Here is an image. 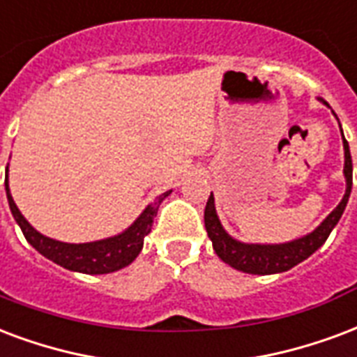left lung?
I'll return each mask as SVG.
<instances>
[{
    "label": "left lung",
    "instance_id": "obj_1",
    "mask_svg": "<svg viewBox=\"0 0 357 357\" xmlns=\"http://www.w3.org/2000/svg\"><path fill=\"white\" fill-rule=\"evenodd\" d=\"M324 104L329 105L327 102H324ZM342 145H344L347 192H344L339 206L321 221V225L316 227L312 232H308L303 238L291 240L286 244H245V242L234 240L221 225L218 212H215V204H213V195H210L204 210V227L219 259L225 261L227 265H231L232 268L242 271V273L276 274L286 273L295 265H299L305 259H308L318 248H321L327 236L335 229V225L339 223L340 215L344 212L348 199H350V191H352V157H350V147L344 139V134H342Z\"/></svg>",
    "mask_w": 357,
    "mask_h": 357
}]
</instances>
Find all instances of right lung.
Instances as JSON below:
<instances>
[{
	"label": "right lung",
	"mask_w": 357,
	"mask_h": 357,
	"mask_svg": "<svg viewBox=\"0 0 357 357\" xmlns=\"http://www.w3.org/2000/svg\"><path fill=\"white\" fill-rule=\"evenodd\" d=\"M5 191H7L10 213H13L18 227L22 229L26 240L52 263L64 266L68 271H73V273L83 274L115 273L119 268H125L126 265H130L142 252L144 238L151 232L153 219L157 218L158 206L172 192L166 191L160 197H157V200L147 206L144 212L139 213V218L121 234L96 240V242H86V244H68V242H60V240L45 236L26 221V218L20 213L15 200L10 197L9 181H5Z\"/></svg>",
	"instance_id": "obj_1"
}]
</instances>
